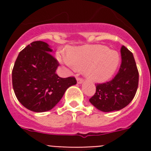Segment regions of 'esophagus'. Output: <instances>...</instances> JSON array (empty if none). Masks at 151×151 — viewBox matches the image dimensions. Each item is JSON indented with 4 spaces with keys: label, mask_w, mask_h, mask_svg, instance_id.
<instances>
[{
    "label": "esophagus",
    "mask_w": 151,
    "mask_h": 151,
    "mask_svg": "<svg viewBox=\"0 0 151 151\" xmlns=\"http://www.w3.org/2000/svg\"><path fill=\"white\" fill-rule=\"evenodd\" d=\"M77 82H78V84H82L84 82V80L82 78H77Z\"/></svg>",
    "instance_id": "34e87169"
}]
</instances>
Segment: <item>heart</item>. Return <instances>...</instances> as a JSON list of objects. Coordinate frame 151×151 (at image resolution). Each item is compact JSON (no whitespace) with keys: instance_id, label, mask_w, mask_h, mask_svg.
Here are the masks:
<instances>
[{"instance_id":"b5f03b06","label":"heart","mask_w":151,"mask_h":151,"mask_svg":"<svg viewBox=\"0 0 151 151\" xmlns=\"http://www.w3.org/2000/svg\"><path fill=\"white\" fill-rule=\"evenodd\" d=\"M59 60L75 70H84L86 78L94 82H104L117 70L120 55L105 45H93L70 48L67 56L59 55Z\"/></svg>"}]
</instances>
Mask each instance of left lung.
<instances>
[{
  "label": "left lung",
  "mask_w": 151,
  "mask_h": 151,
  "mask_svg": "<svg viewBox=\"0 0 151 151\" xmlns=\"http://www.w3.org/2000/svg\"><path fill=\"white\" fill-rule=\"evenodd\" d=\"M122 64L113 80L96 85V92L89 99L103 112L120 110L131 103L137 91L139 72L132 53L122 46Z\"/></svg>",
  "instance_id": "obj_1"
}]
</instances>
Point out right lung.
Returning a JSON list of instances; mask_svg holds the SVG:
<instances>
[{"label":"right lung","instance_id":"add662e5","mask_svg":"<svg viewBox=\"0 0 151 151\" xmlns=\"http://www.w3.org/2000/svg\"><path fill=\"white\" fill-rule=\"evenodd\" d=\"M44 41H34L19 52L12 70V86L20 103L34 112H45L59 103L74 78H62L55 71L59 63Z\"/></svg>","mask_w":151,"mask_h":151}]
</instances>
